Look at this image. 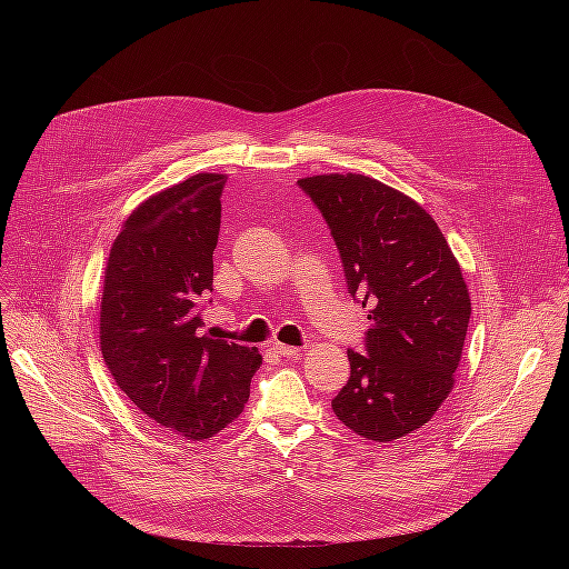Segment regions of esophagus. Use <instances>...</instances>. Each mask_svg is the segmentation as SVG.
Returning <instances> with one entry per match:
<instances>
[{"label":"esophagus","instance_id":"1","mask_svg":"<svg viewBox=\"0 0 569 569\" xmlns=\"http://www.w3.org/2000/svg\"><path fill=\"white\" fill-rule=\"evenodd\" d=\"M272 351H274V353H279L281 358H295V356H299V351H301V349H297V347H290V345H281V342H274V345H272Z\"/></svg>","mask_w":569,"mask_h":569}]
</instances>
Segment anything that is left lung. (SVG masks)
<instances>
[{
    "mask_svg": "<svg viewBox=\"0 0 569 569\" xmlns=\"http://www.w3.org/2000/svg\"><path fill=\"white\" fill-rule=\"evenodd\" d=\"M327 218L349 292L369 308L367 353L331 402L369 441L426 426L455 387L470 319L468 286L435 218L410 196L360 173L297 180Z\"/></svg>",
    "mask_w": 569,
    "mask_h": 569,
    "instance_id": "obj_1",
    "label": "left lung"
}]
</instances>
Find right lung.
I'll return each mask as SVG.
<instances>
[{
	"label": "right lung",
	"mask_w": 569,
	"mask_h": 569,
	"mask_svg": "<svg viewBox=\"0 0 569 569\" xmlns=\"http://www.w3.org/2000/svg\"><path fill=\"white\" fill-rule=\"evenodd\" d=\"M224 173H196L123 220L106 263L99 338L119 389L187 441L233 423L263 365L259 349L200 336L213 283Z\"/></svg>",
	"instance_id": "add662e5"
}]
</instances>
